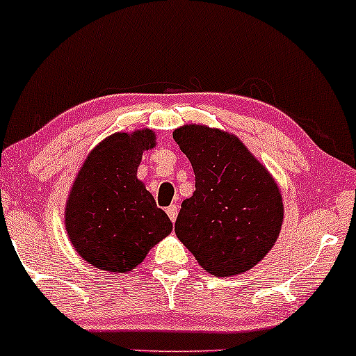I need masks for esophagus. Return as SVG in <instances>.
Instances as JSON below:
<instances>
[{
	"label": "esophagus",
	"mask_w": 356,
	"mask_h": 356,
	"mask_svg": "<svg viewBox=\"0 0 356 356\" xmlns=\"http://www.w3.org/2000/svg\"><path fill=\"white\" fill-rule=\"evenodd\" d=\"M165 212H167V216H169V218H170V220H172V222H174V220L177 219L179 206H175V204H170V206L165 209Z\"/></svg>",
	"instance_id": "1"
}]
</instances>
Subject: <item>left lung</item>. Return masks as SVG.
Instances as JSON below:
<instances>
[{
    "mask_svg": "<svg viewBox=\"0 0 356 356\" xmlns=\"http://www.w3.org/2000/svg\"><path fill=\"white\" fill-rule=\"evenodd\" d=\"M174 140L191 161L195 191L181 206L175 234L214 276L254 268L283 226V197L266 167L232 134L179 127Z\"/></svg>",
    "mask_w": 356,
    "mask_h": 356,
    "instance_id": "obj_1",
    "label": "left lung"
}]
</instances>
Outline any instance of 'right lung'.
I'll list each match as a JSON object with an SVG mask.
<instances>
[{"label": "right lung", "mask_w": 356, "mask_h": 356, "mask_svg": "<svg viewBox=\"0 0 356 356\" xmlns=\"http://www.w3.org/2000/svg\"><path fill=\"white\" fill-rule=\"evenodd\" d=\"M150 129L117 132L102 140L79 170L65 226L76 252L92 266L129 273L172 231V222L137 179L144 150L154 149Z\"/></svg>", "instance_id": "obj_1"}]
</instances>
